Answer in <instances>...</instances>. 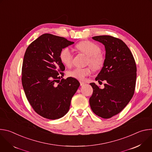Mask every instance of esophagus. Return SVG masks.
I'll return each instance as SVG.
<instances>
[{"instance_id": "34e87169", "label": "esophagus", "mask_w": 152, "mask_h": 152, "mask_svg": "<svg viewBox=\"0 0 152 152\" xmlns=\"http://www.w3.org/2000/svg\"><path fill=\"white\" fill-rule=\"evenodd\" d=\"M80 86H82V85H83L85 84V82H82V81H80Z\"/></svg>"}]
</instances>
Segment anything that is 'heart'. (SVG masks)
<instances>
[{
    "mask_svg": "<svg viewBox=\"0 0 152 152\" xmlns=\"http://www.w3.org/2000/svg\"><path fill=\"white\" fill-rule=\"evenodd\" d=\"M76 49L80 52L88 56V63L94 70L100 69L104 62L103 54L100 52V49L96 43L90 41H82L76 45ZM60 59L67 67H70L73 61V53L70 48L63 49L60 53ZM92 72L91 67L75 68L69 71L68 75L77 80H83Z\"/></svg>",
    "mask_w": 152,
    "mask_h": 152,
    "instance_id": "1",
    "label": "heart"
}]
</instances>
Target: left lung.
<instances>
[{
  "label": "left lung",
  "instance_id": "left-lung-1",
  "mask_svg": "<svg viewBox=\"0 0 152 152\" xmlns=\"http://www.w3.org/2000/svg\"><path fill=\"white\" fill-rule=\"evenodd\" d=\"M92 38L104 46V62L96 80H104L106 83L103 89L94 82L90 83L93 93L90 98V104L95 114L110 118L120 113L134 96L136 64L131 50L122 40L110 35Z\"/></svg>",
  "mask_w": 152,
  "mask_h": 152
}]
</instances>
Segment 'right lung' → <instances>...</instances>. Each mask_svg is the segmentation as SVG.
I'll list each match as a JSON object with an SVG mask.
<instances>
[{
  "label": "right lung",
  "mask_w": 152,
  "mask_h": 152,
  "mask_svg": "<svg viewBox=\"0 0 152 152\" xmlns=\"http://www.w3.org/2000/svg\"><path fill=\"white\" fill-rule=\"evenodd\" d=\"M74 44L64 37L45 34L28 47L22 66V85L30 104L42 117L56 120L66 115L80 83L73 77L59 80L65 70L61 50ZM58 83L57 84L56 82Z\"/></svg>",
  "instance_id": "1"
}]
</instances>
